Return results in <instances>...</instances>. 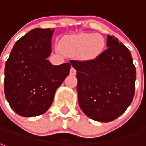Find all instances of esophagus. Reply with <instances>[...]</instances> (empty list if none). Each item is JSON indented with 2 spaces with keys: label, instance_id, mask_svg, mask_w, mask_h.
<instances>
[{
  "label": "esophagus",
  "instance_id": "obj_1",
  "mask_svg": "<svg viewBox=\"0 0 146 146\" xmlns=\"http://www.w3.org/2000/svg\"><path fill=\"white\" fill-rule=\"evenodd\" d=\"M70 75H76V70H75L74 67H71V70H70Z\"/></svg>",
  "mask_w": 146,
  "mask_h": 146
}]
</instances>
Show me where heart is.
<instances>
[{"mask_svg": "<svg viewBox=\"0 0 146 146\" xmlns=\"http://www.w3.org/2000/svg\"><path fill=\"white\" fill-rule=\"evenodd\" d=\"M105 48V40L100 34L79 33L63 38L60 49L63 54L76 56L82 61H91L101 56Z\"/></svg>", "mask_w": 146, "mask_h": 146, "instance_id": "b5f03b06", "label": "heart"}]
</instances>
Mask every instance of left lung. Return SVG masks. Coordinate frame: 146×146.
Masks as SVG:
<instances>
[{
	"label": "left lung",
	"instance_id": "8db88e82",
	"mask_svg": "<svg viewBox=\"0 0 146 146\" xmlns=\"http://www.w3.org/2000/svg\"><path fill=\"white\" fill-rule=\"evenodd\" d=\"M107 49L96 60H71L77 71L80 108L94 121L109 122L125 112L134 96L136 69L129 49L108 35Z\"/></svg>",
	"mask_w": 146,
	"mask_h": 146
}]
</instances>
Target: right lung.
Returning a JSON list of instances; mask_svg holds the SVG:
<instances>
[{"label":"right lung","instance_id":"add662e5","mask_svg":"<svg viewBox=\"0 0 146 146\" xmlns=\"http://www.w3.org/2000/svg\"><path fill=\"white\" fill-rule=\"evenodd\" d=\"M54 29H35L14 44L5 67V94L10 106L22 117L44 113L56 90L69 75L71 64L52 65Z\"/></svg>","mask_w":146,"mask_h":146}]
</instances>
